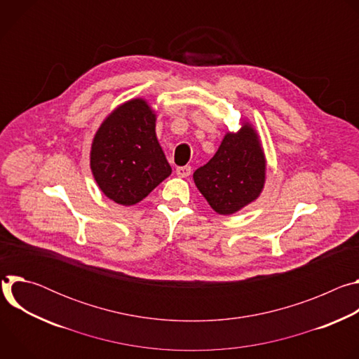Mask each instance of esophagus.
I'll list each match as a JSON object with an SVG mask.
<instances>
[{
    "label": "esophagus",
    "instance_id": "obj_1",
    "mask_svg": "<svg viewBox=\"0 0 359 359\" xmlns=\"http://www.w3.org/2000/svg\"><path fill=\"white\" fill-rule=\"evenodd\" d=\"M190 173H191V168L190 166H179L176 169V175L179 177H187Z\"/></svg>",
    "mask_w": 359,
    "mask_h": 359
}]
</instances>
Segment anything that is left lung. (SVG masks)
<instances>
[{"label": "left lung", "instance_id": "obj_1", "mask_svg": "<svg viewBox=\"0 0 359 359\" xmlns=\"http://www.w3.org/2000/svg\"><path fill=\"white\" fill-rule=\"evenodd\" d=\"M193 179L219 215H233L257 198L264 187L266 159L251 125L227 133L216 155L193 173Z\"/></svg>", "mask_w": 359, "mask_h": 359}]
</instances>
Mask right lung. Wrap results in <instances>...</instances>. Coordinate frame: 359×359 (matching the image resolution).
<instances>
[{
    "label": "right lung",
    "instance_id": "obj_1",
    "mask_svg": "<svg viewBox=\"0 0 359 359\" xmlns=\"http://www.w3.org/2000/svg\"><path fill=\"white\" fill-rule=\"evenodd\" d=\"M155 122L147 102L132 99L116 108L93 137V177L105 196L118 204L139 203L172 173Z\"/></svg>",
    "mask_w": 359,
    "mask_h": 359
}]
</instances>
